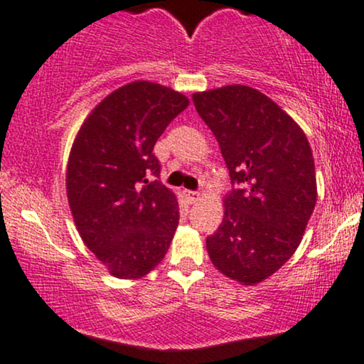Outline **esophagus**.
Returning <instances> with one entry per match:
<instances>
[{
  "label": "esophagus",
  "instance_id": "1",
  "mask_svg": "<svg viewBox=\"0 0 364 364\" xmlns=\"http://www.w3.org/2000/svg\"><path fill=\"white\" fill-rule=\"evenodd\" d=\"M186 194H187V198H189L191 203H196V200L200 199V192H198V191H186Z\"/></svg>",
  "mask_w": 364,
  "mask_h": 364
}]
</instances>
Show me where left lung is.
I'll return each mask as SVG.
<instances>
[{
  "mask_svg": "<svg viewBox=\"0 0 364 364\" xmlns=\"http://www.w3.org/2000/svg\"><path fill=\"white\" fill-rule=\"evenodd\" d=\"M220 144L232 191L206 238L208 254L242 284L266 279L294 254L317 203L315 164L305 132L271 98L243 85L192 95Z\"/></svg>",
  "mask_w": 364,
  "mask_h": 364,
  "instance_id": "left-lung-1",
  "label": "left lung"
}]
</instances>
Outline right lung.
Returning a JSON list of instances; mask_svg holds the SVG:
<instances>
[{
	"instance_id": "obj_1",
	"label": "right lung",
	"mask_w": 364,
	"mask_h": 364,
	"mask_svg": "<svg viewBox=\"0 0 364 364\" xmlns=\"http://www.w3.org/2000/svg\"><path fill=\"white\" fill-rule=\"evenodd\" d=\"M189 105L161 85L134 81L88 115L68 161V200L87 247L110 274L146 276L165 257L178 225L175 194L160 182L156 139Z\"/></svg>"
}]
</instances>
